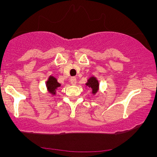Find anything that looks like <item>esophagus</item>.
Segmentation results:
<instances>
[{
  "instance_id": "1",
  "label": "esophagus",
  "mask_w": 157,
  "mask_h": 157,
  "mask_svg": "<svg viewBox=\"0 0 157 157\" xmlns=\"http://www.w3.org/2000/svg\"><path fill=\"white\" fill-rule=\"evenodd\" d=\"M71 83L73 85H75L77 83V78L75 77H73L71 78Z\"/></svg>"
}]
</instances>
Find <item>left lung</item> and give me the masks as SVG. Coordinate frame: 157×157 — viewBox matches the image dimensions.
Instances as JSON below:
<instances>
[{"instance_id":"left-lung-1","label":"left lung","mask_w":157,"mask_h":157,"mask_svg":"<svg viewBox=\"0 0 157 157\" xmlns=\"http://www.w3.org/2000/svg\"><path fill=\"white\" fill-rule=\"evenodd\" d=\"M86 85L88 86L89 87L92 88L93 94H95L98 91V89H99V82H98V80L94 77L89 79L88 82L86 83Z\"/></svg>"}]
</instances>
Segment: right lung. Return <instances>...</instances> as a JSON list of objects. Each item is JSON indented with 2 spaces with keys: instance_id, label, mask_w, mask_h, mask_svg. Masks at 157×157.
Returning a JSON list of instances; mask_svg holds the SVG:
<instances>
[{
  "instance_id": "add662e5",
  "label": "right lung",
  "mask_w": 157,
  "mask_h": 157,
  "mask_svg": "<svg viewBox=\"0 0 157 157\" xmlns=\"http://www.w3.org/2000/svg\"><path fill=\"white\" fill-rule=\"evenodd\" d=\"M47 88H48V92L52 94H55V92H56V90L59 86H61V84L59 83H58L56 78H55L54 77H52L51 76L48 78V80L46 83Z\"/></svg>"
}]
</instances>
